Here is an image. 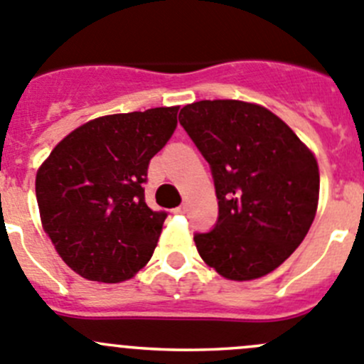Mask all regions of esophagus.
<instances>
[{"label": "esophagus", "mask_w": 364, "mask_h": 364, "mask_svg": "<svg viewBox=\"0 0 364 364\" xmlns=\"http://www.w3.org/2000/svg\"><path fill=\"white\" fill-rule=\"evenodd\" d=\"M186 210H188V206H186V204H181V206L174 208V213L176 215H183V213H186Z\"/></svg>", "instance_id": "1"}]
</instances>
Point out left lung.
<instances>
[{"label": "left lung", "mask_w": 364, "mask_h": 364, "mask_svg": "<svg viewBox=\"0 0 364 364\" xmlns=\"http://www.w3.org/2000/svg\"><path fill=\"white\" fill-rule=\"evenodd\" d=\"M179 122L211 167L218 220L196 235L208 267L231 281L276 270L308 235L320 193L313 151L294 129L256 103L197 101Z\"/></svg>", "instance_id": "1"}]
</instances>
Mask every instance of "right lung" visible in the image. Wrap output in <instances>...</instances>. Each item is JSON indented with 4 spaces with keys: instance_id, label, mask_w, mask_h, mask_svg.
Wrapping results in <instances>:
<instances>
[{
    "instance_id": "obj_1",
    "label": "right lung",
    "mask_w": 364,
    "mask_h": 364,
    "mask_svg": "<svg viewBox=\"0 0 364 364\" xmlns=\"http://www.w3.org/2000/svg\"><path fill=\"white\" fill-rule=\"evenodd\" d=\"M179 107L92 119L60 140L35 178L41 222L76 274L121 283L147 264L167 213L144 199L149 161L178 124Z\"/></svg>"
}]
</instances>
